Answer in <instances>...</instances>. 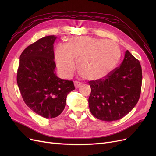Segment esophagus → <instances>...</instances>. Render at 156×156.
Returning <instances> with one entry per match:
<instances>
[{
	"mask_svg": "<svg viewBox=\"0 0 156 156\" xmlns=\"http://www.w3.org/2000/svg\"><path fill=\"white\" fill-rule=\"evenodd\" d=\"M81 84H82V83L79 82V81H75V82H74V85H75V88H79L80 86L81 85Z\"/></svg>",
	"mask_w": 156,
	"mask_h": 156,
	"instance_id": "1",
	"label": "esophagus"
}]
</instances>
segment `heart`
<instances>
[{"mask_svg": "<svg viewBox=\"0 0 156 156\" xmlns=\"http://www.w3.org/2000/svg\"><path fill=\"white\" fill-rule=\"evenodd\" d=\"M122 56L119 45L112 41L90 36L71 37L66 44L58 45L55 52L56 66L63 77L74 73L78 60V70L91 81L108 76L119 64Z\"/></svg>", "mask_w": 156, "mask_h": 156, "instance_id": "heart-1", "label": "heart"}]
</instances>
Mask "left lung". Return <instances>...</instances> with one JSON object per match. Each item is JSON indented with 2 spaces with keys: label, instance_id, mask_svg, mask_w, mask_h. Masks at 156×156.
Segmentation results:
<instances>
[{
  "label": "left lung",
  "instance_id": "8db88e82",
  "mask_svg": "<svg viewBox=\"0 0 156 156\" xmlns=\"http://www.w3.org/2000/svg\"><path fill=\"white\" fill-rule=\"evenodd\" d=\"M142 68L139 60L126 51L124 60L106 77L90 81V111L103 121L119 120L137 103L142 86Z\"/></svg>",
  "mask_w": 156,
  "mask_h": 156
}]
</instances>
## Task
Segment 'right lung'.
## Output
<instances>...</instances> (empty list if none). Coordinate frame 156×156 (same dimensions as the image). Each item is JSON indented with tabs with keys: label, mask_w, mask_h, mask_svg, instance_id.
<instances>
[{
	"label": "right lung",
	"mask_w": 156,
	"mask_h": 156,
	"mask_svg": "<svg viewBox=\"0 0 156 156\" xmlns=\"http://www.w3.org/2000/svg\"><path fill=\"white\" fill-rule=\"evenodd\" d=\"M48 36L28 46L20 57L17 83L23 100L30 109L46 119L64 111L67 95L75 90L72 81L60 79L55 72L53 44Z\"/></svg>",
	"instance_id": "right-lung-1"
}]
</instances>
